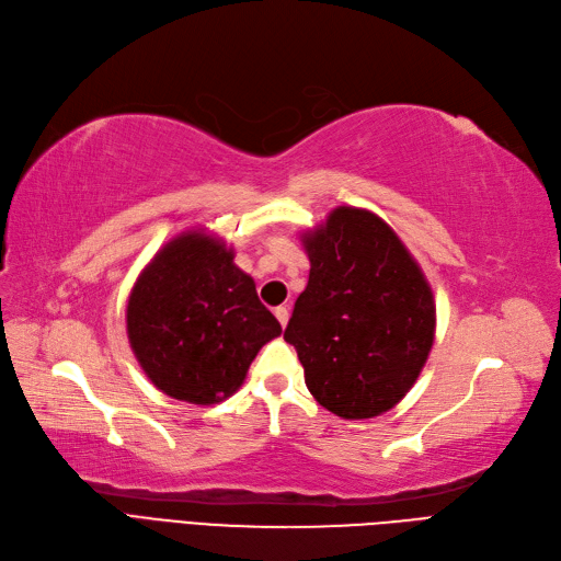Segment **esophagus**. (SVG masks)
I'll return each mask as SVG.
<instances>
[{
	"instance_id": "1",
	"label": "esophagus",
	"mask_w": 561,
	"mask_h": 561,
	"mask_svg": "<svg viewBox=\"0 0 561 561\" xmlns=\"http://www.w3.org/2000/svg\"><path fill=\"white\" fill-rule=\"evenodd\" d=\"M274 316L278 318L280 327H285V324H287V320H289V311H287V306H278L276 311H274Z\"/></svg>"
}]
</instances>
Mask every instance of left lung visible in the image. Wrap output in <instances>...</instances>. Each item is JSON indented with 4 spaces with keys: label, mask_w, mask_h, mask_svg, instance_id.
Here are the masks:
<instances>
[{
    "label": "left lung",
    "mask_w": 561,
    "mask_h": 561,
    "mask_svg": "<svg viewBox=\"0 0 561 561\" xmlns=\"http://www.w3.org/2000/svg\"><path fill=\"white\" fill-rule=\"evenodd\" d=\"M301 241L311 274L283 336L295 345L308 392L345 420L390 411L434 345L427 278L394 229L366 208H334Z\"/></svg>",
    "instance_id": "left-lung-1"
}]
</instances>
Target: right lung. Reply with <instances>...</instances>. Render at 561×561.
<instances>
[{"label":"right lung","instance_id":"right-lung-1","mask_svg":"<svg viewBox=\"0 0 561 561\" xmlns=\"http://www.w3.org/2000/svg\"><path fill=\"white\" fill-rule=\"evenodd\" d=\"M280 332L234 250L197 229L158 250L127 301L129 345L150 382L197 405L234 394L260 347Z\"/></svg>","mask_w":561,"mask_h":561}]
</instances>
